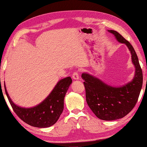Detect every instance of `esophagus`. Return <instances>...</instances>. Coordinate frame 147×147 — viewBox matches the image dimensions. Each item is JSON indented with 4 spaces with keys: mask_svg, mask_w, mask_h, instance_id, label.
I'll list each match as a JSON object with an SVG mask.
<instances>
[{
    "mask_svg": "<svg viewBox=\"0 0 147 147\" xmlns=\"http://www.w3.org/2000/svg\"><path fill=\"white\" fill-rule=\"evenodd\" d=\"M79 77H80L79 74H78V73L77 71L74 72V73L73 74V78L74 80H79Z\"/></svg>",
    "mask_w": 147,
    "mask_h": 147,
    "instance_id": "34e87169",
    "label": "esophagus"
}]
</instances>
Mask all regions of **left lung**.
<instances>
[{
    "instance_id": "8db88e82",
    "label": "left lung",
    "mask_w": 147,
    "mask_h": 147,
    "mask_svg": "<svg viewBox=\"0 0 147 147\" xmlns=\"http://www.w3.org/2000/svg\"><path fill=\"white\" fill-rule=\"evenodd\" d=\"M119 42L124 43L131 54L135 74L131 82L119 87L104 83L91 74L83 73L86 100L96 117L104 121H113L123 118L132 111L139 97L143 84V73L138 58L131 43L114 30H108Z\"/></svg>"
}]
</instances>
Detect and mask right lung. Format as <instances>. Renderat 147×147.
I'll return each instance as SVG.
<instances>
[{"instance_id": "1", "label": "right lung", "mask_w": 147, "mask_h": 147, "mask_svg": "<svg viewBox=\"0 0 147 147\" xmlns=\"http://www.w3.org/2000/svg\"><path fill=\"white\" fill-rule=\"evenodd\" d=\"M71 83V77L61 80L44 100L31 108H23L16 105L9 97L5 84L4 88L11 107L18 116L30 126L44 128L54 125L59 119L64 109L65 93Z\"/></svg>"}]
</instances>
